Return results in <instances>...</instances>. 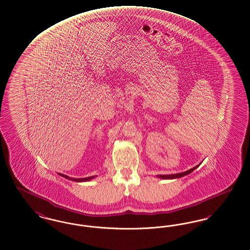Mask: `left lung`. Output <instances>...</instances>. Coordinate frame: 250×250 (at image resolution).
<instances>
[{"mask_svg":"<svg viewBox=\"0 0 250 250\" xmlns=\"http://www.w3.org/2000/svg\"><path fill=\"white\" fill-rule=\"evenodd\" d=\"M198 167H199V165H198V166H196V167H192V168H190V169L185 171V172H182V173L172 174V175H158L157 177H158V178H160V179H163V180H173V179H179V178H181V177H183V176H186V175L190 174V173H191V172H192L193 170L195 169V168H197Z\"/></svg>","mask_w":250,"mask_h":250,"instance_id":"1","label":"left lung"}]
</instances>
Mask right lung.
Masks as SVG:
<instances>
[{
    "label": "right lung",
    "mask_w": 250,
    "mask_h": 250,
    "mask_svg": "<svg viewBox=\"0 0 250 250\" xmlns=\"http://www.w3.org/2000/svg\"><path fill=\"white\" fill-rule=\"evenodd\" d=\"M61 177L67 179V180H73V181H76V182H82V181H89V180L94 179L96 176H92V177H87V178H82V179H75V178H70L69 176H66V175H63V174H59Z\"/></svg>",
    "instance_id": "obj_1"
}]
</instances>
